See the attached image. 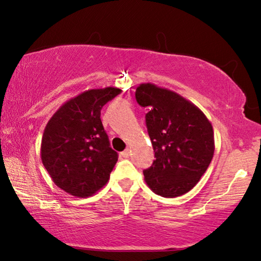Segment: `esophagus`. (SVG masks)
Returning <instances> with one entry per match:
<instances>
[{
  "mask_svg": "<svg viewBox=\"0 0 261 261\" xmlns=\"http://www.w3.org/2000/svg\"><path fill=\"white\" fill-rule=\"evenodd\" d=\"M130 152H131L130 149H126V150H124V151H123V152H122V155H123L124 158H129V157H130Z\"/></svg>",
  "mask_w": 261,
  "mask_h": 261,
  "instance_id": "obj_1",
  "label": "esophagus"
}]
</instances>
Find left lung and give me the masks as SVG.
Instances as JSON below:
<instances>
[{
    "label": "left lung",
    "mask_w": 261,
    "mask_h": 261,
    "mask_svg": "<svg viewBox=\"0 0 261 261\" xmlns=\"http://www.w3.org/2000/svg\"><path fill=\"white\" fill-rule=\"evenodd\" d=\"M136 99L139 106L149 108L145 120L155 159L143 171L147 186L166 198L189 192L215 153L211 122L179 93L152 83L139 84Z\"/></svg>",
    "instance_id": "obj_1"
}]
</instances>
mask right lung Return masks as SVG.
Wrapping results in <instances>:
<instances>
[{"mask_svg":"<svg viewBox=\"0 0 261 261\" xmlns=\"http://www.w3.org/2000/svg\"><path fill=\"white\" fill-rule=\"evenodd\" d=\"M122 92L91 89L67 100L46 124L41 159L58 188L79 198L91 197L109 181L118 154L110 147L100 110Z\"/></svg>","mask_w":261,"mask_h":261,"instance_id":"1","label":"right lung"}]
</instances>
